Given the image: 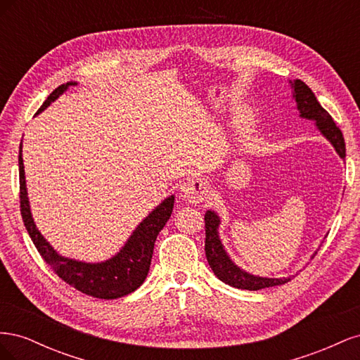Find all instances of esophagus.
Returning a JSON list of instances; mask_svg holds the SVG:
<instances>
[{"instance_id": "obj_1", "label": "esophagus", "mask_w": 360, "mask_h": 360, "mask_svg": "<svg viewBox=\"0 0 360 360\" xmlns=\"http://www.w3.org/2000/svg\"><path fill=\"white\" fill-rule=\"evenodd\" d=\"M205 192L207 184L201 179H188L180 186V197L186 201H201Z\"/></svg>"}]
</instances>
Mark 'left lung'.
Here are the masks:
<instances>
[{"instance_id": "1", "label": "left lung", "mask_w": 360, "mask_h": 360, "mask_svg": "<svg viewBox=\"0 0 360 360\" xmlns=\"http://www.w3.org/2000/svg\"><path fill=\"white\" fill-rule=\"evenodd\" d=\"M291 84L292 89V97L297 103V110L300 112L302 118L314 120L315 126L321 132V135L329 141V143L335 147L336 153L340 155L341 159L345 158V143L342 132L333 122L330 114L324 110V108L319 103L317 97L312 93L309 86L300 79H294ZM205 257L214 275L219 278L225 284L240 288V290H249L257 291L275 285H282L285 282L291 281V278H263L250 275L243 269L236 266L233 259L225 252L224 245L219 238V228L221 219L214 212L207 210L205 216ZM317 254V252H315ZM314 254V255H315ZM312 255V257H314Z\"/></svg>"}]
</instances>
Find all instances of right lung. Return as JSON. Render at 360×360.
Here are the masks:
<instances>
[{
    "label": "right lung",
    "instance_id": "obj_1",
    "mask_svg": "<svg viewBox=\"0 0 360 360\" xmlns=\"http://www.w3.org/2000/svg\"><path fill=\"white\" fill-rule=\"evenodd\" d=\"M72 85H76V82L63 84L58 89L53 90L48 96V99L39 108L37 114L46 110L53 101L58 99ZM19 189L20 214H22V221L31 240L37 248L41 258L46 261L51 269L66 284L86 294V296L110 300L127 296V294L135 291L146 281L150 270L151 257H153V248L158 234L165 226L172 213L174 195L163 200L136 226V230L129 237L126 245L112 258L102 261V263H84V261L61 257L57 250H53V248L46 242V238L37 230L34 219L31 216L30 201L27 195L22 143L19 146Z\"/></svg>",
    "mask_w": 360,
    "mask_h": 360
}]
</instances>
